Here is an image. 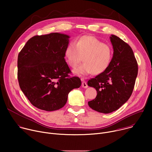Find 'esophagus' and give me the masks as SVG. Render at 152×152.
Returning <instances> with one entry per match:
<instances>
[{
  "mask_svg": "<svg viewBox=\"0 0 152 152\" xmlns=\"http://www.w3.org/2000/svg\"><path fill=\"white\" fill-rule=\"evenodd\" d=\"M81 80L82 81V87L83 88H86L88 87V85H87V83H86V82L83 79H81Z\"/></svg>",
  "mask_w": 152,
  "mask_h": 152,
  "instance_id": "34e87169",
  "label": "esophagus"
}]
</instances>
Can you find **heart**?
<instances>
[{
    "label": "heart",
    "instance_id": "b5f03b06",
    "mask_svg": "<svg viewBox=\"0 0 152 152\" xmlns=\"http://www.w3.org/2000/svg\"><path fill=\"white\" fill-rule=\"evenodd\" d=\"M65 55L68 64L72 68L78 66L83 57L84 63L75 69L74 73L85 76L93 73L99 75L104 72L110 65L113 50L97 38L85 35L76 41L75 45L70 43Z\"/></svg>",
    "mask_w": 152,
    "mask_h": 152
}]
</instances>
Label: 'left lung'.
Masks as SVG:
<instances>
[{
  "instance_id": "obj_1",
  "label": "left lung",
  "mask_w": 152,
  "mask_h": 152,
  "mask_svg": "<svg viewBox=\"0 0 152 152\" xmlns=\"http://www.w3.org/2000/svg\"><path fill=\"white\" fill-rule=\"evenodd\" d=\"M114 55L110 65L102 73L88 81L97 94L88 102L97 112L108 114L117 110L131 96L138 75V63L127 43L116 35L110 37Z\"/></svg>"
}]
</instances>
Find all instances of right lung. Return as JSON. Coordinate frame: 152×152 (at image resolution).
<instances>
[{
  "label": "right lung",
  "instance_id": "1",
  "mask_svg": "<svg viewBox=\"0 0 152 152\" xmlns=\"http://www.w3.org/2000/svg\"><path fill=\"white\" fill-rule=\"evenodd\" d=\"M69 36L56 32L30 38L18 55L19 86L32 105L41 110L61 109L69 93L81 80L72 73L64 58Z\"/></svg>",
  "mask_w": 152,
  "mask_h": 152
}]
</instances>
